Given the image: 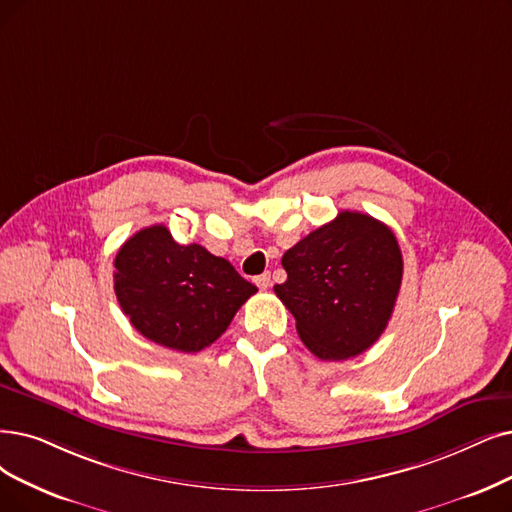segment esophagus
I'll list each match as a JSON object with an SVG mask.
<instances>
[{"mask_svg": "<svg viewBox=\"0 0 512 512\" xmlns=\"http://www.w3.org/2000/svg\"><path fill=\"white\" fill-rule=\"evenodd\" d=\"M254 283L260 290H269L271 288V273H262V275L254 277Z\"/></svg>", "mask_w": 512, "mask_h": 512, "instance_id": "34e87169", "label": "esophagus"}]
</instances>
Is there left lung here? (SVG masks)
<instances>
[{"mask_svg":"<svg viewBox=\"0 0 512 512\" xmlns=\"http://www.w3.org/2000/svg\"><path fill=\"white\" fill-rule=\"evenodd\" d=\"M275 294L300 340L323 361L361 355L382 336L403 277L395 233L370 214L340 212L283 254Z\"/></svg>","mask_w":512,"mask_h":512,"instance_id":"1","label":"left lung"}]
</instances>
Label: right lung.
I'll return each mask as SVG.
<instances>
[{"mask_svg":"<svg viewBox=\"0 0 512 512\" xmlns=\"http://www.w3.org/2000/svg\"><path fill=\"white\" fill-rule=\"evenodd\" d=\"M115 296L136 330L166 349L197 353L218 340L256 294L229 260L180 245L163 224L134 233L115 256Z\"/></svg>","mask_w":512,"mask_h":512,"instance_id":"1","label":"right lung"}]
</instances>
